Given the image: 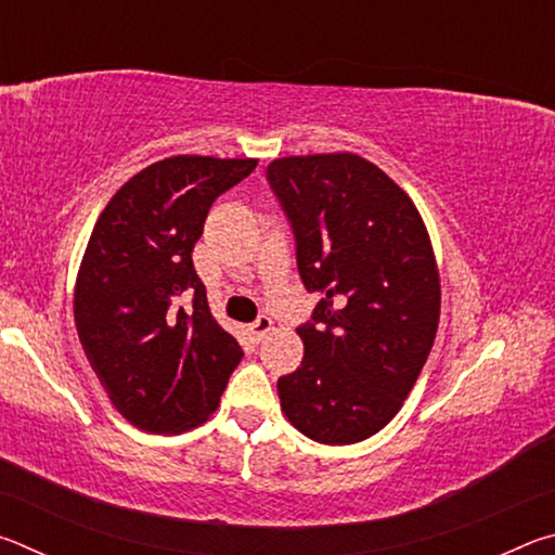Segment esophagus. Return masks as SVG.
I'll use <instances>...</instances> for the list:
<instances>
[{
    "mask_svg": "<svg viewBox=\"0 0 555 555\" xmlns=\"http://www.w3.org/2000/svg\"><path fill=\"white\" fill-rule=\"evenodd\" d=\"M271 318L269 315H259L255 323L249 325V333H251V337H255V340H261V337H264L269 331H271Z\"/></svg>",
    "mask_w": 555,
    "mask_h": 555,
    "instance_id": "obj_1",
    "label": "esophagus"
}]
</instances>
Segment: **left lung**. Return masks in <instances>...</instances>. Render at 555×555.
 <instances>
[{
	"mask_svg": "<svg viewBox=\"0 0 555 555\" xmlns=\"http://www.w3.org/2000/svg\"><path fill=\"white\" fill-rule=\"evenodd\" d=\"M267 181L296 240L304 286L323 298L298 327L306 354L279 379L286 418L325 446L397 416L436 340L440 281L416 205L357 154L286 156Z\"/></svg>",
	"mask_w": 555,
	"mask_h": 555,
	"instance_id": "8db88e82",
	"label": "left lung"
}]
</instances>
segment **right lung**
<instances>
[{
    "mask_svg": "<svg viewBox=\"0 0 555 555\" xmlns=\"http://www.w3.org/2000/svg\"><path fill=\"white\" fill-rule=\"evenodd\" d=\"M255 168L257 158H164L112 195L90 234L75 327L109 401L149 434L208 421L242 360L191 255L210 205Z\"/></svg>",
    "mask_w": 555,
    "mask_h": 555,
    "instance_id": "right-lung-1",
    "label": "right lung"
}]
</instances>
